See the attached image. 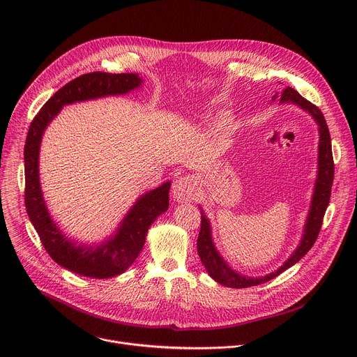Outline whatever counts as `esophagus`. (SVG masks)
<instances>
[{
  "mask_svg": "<svg viewBox=\"0 0 357 357\" xmlns=\"http://www.w3.org/2000/svg\"><path fill=\"white\" fill-rule=\"evenodd\" d=\"M172 195L178 202H188L195 197V181L192 176L178 178L172 183Z\"/></svg>",
  "mask_w": 357,
  "mask_h": 357,
  "instance_id": "esophagus-1",
  "label": "esophagus"
}]
</instances>
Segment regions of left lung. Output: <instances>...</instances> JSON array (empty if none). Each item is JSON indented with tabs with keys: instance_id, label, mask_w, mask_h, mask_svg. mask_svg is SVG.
I'll use <instances>...</instances> for the list:
<instances>
[{
	"instance_id": "8db88e82",
	"label": "left lung",
	"mask_w": 357,
	"mask_h": 357,
	"mask_svg": "<svg viewBox=\"0 0 357 357\" xmlns=\"http://www.w3.org/2000/svg\"><path fill=\"white\" fill-rule=\"evenodd\" d=\"M275 100V96H274ZM280 103H294L303 109L305 112H308L312 119L317 121L318 128H319V148H318V178L315 182V189H314V196L311 200V209L307 218V223H305L303 234L301 238L299 245L296 250L292 252V256L274 273L266 275V277H245L234 270H231L226 261L220 257L219 251L216 250L213 240H212V229L211 223L206 219V215L202 213V222H200V231L197 236V254L200 257L202 264L205 266L206 271L209 275L218 281L219 284L230 288H247V287H254V285H260L264 284L289 267H292L295 263H298L305 254H307L314 243L318 238V234L322 227L324 216L326 212V208L329 205L331 200V189L333 183V175H335V165H333V155H332V144H331V134L328 130L326 120L322 114V112L312 105L311 101L307 98H303L296 90L292 87H287L282 94Z\"/></svg>"
}]
</instances>
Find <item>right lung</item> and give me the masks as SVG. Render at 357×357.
I'll return each mask as SVG.
<instances>
[{
  "instance_id": "right-lung-1",
  "label": "right lung",
  "mask_w": 357,
  "mask_h": 357,
  "mask_svg": "<svg viewBox=\"0 0 357 357\" xmlns=\"http://www.w3.org/2000/svg\"><path fill=\"white\" fill-rule=\"evenodd\" d=\"M135 73L93 72L82 75L50 97L29 126L25 161V206L45 250L55 263L79 275L110 278L124 273L138 257L145 236L160 215L168 211L171 182L142 195L126 215L114 237L98 245H77L50 219L39 183V146L43 131L63 106L105 96L126 94L141 86Z\"/></svg>"
}]
</instances>
